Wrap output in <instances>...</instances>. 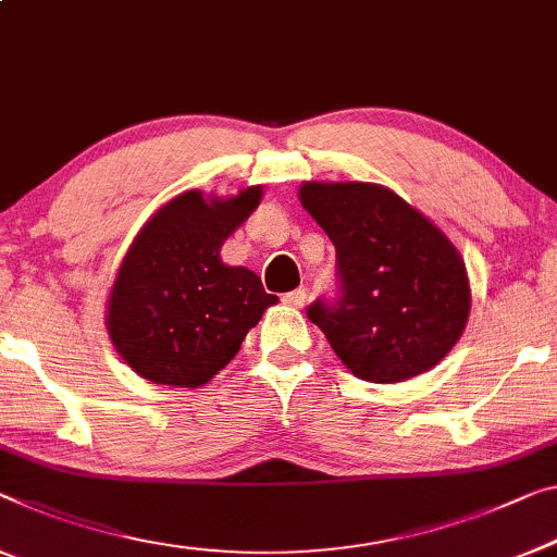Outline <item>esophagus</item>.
I'll list each match as a JSON object with an SVG mask.
<instances>
[{"label":"esophagus","instance_id":"esophagus-1","mask_svg":"<svg viewBox=\"0 0 557 557\" xmlns=\"http://www.w3.org/2000/svg\"><path fill=\"white\" fill-rule=\"evenodd\" d=\"M281 301L288 304V306H294V308H301L306 304V288L298 286L296 290H290V294H284V298H281Z\"/></svg>","mask_w":557,"mask_h":557}]
</instances>
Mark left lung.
Segmentation results:
<instances>
[{
	"label": "left lung",
	"instance_id": "left-lung-1",
	"mask_svg": "<svg viewBox=\"0 0 557 557\" xmlns=\"http://www.w3.org/2000/svg\"><path fill=\"white\" fill-rule=\"evenodd\" d=\"M301 203L336 246L338 294L306 315L358 379L398 383L446 358L466 329V263L423 213L375 184L301 186Z\"/></svg>",
	"mask_w": 557,
	"mask_h": 557
}]
</instances>
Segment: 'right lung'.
Segmentation results:
<instances>
[{
	"mask_svg": "<svg viewBox=\"0 0 557 557\" xmlns=\"http://www.w3.org/2000/svg\"><path fill=\"white\" fill-rule=\"evenodd\" d=\"M259 201L261 186L211 201L184 191L134 238L111 288L107 329L141 379L199 388L276 304L253 271L219 259L221 244Z\"/></svg>",
	"mask_w": 557,
	"mask_h": 557,
	"instance_id": "add662e5",
	"label": "right lung"
}]
</instances>
